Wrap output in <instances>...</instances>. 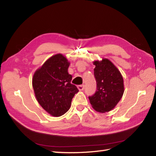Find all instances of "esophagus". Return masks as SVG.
Returning a JSON list of instances; mask_svg holds the SVG:
<instances>
[{"label": "esophagus", "mask_w": 156, "mask_h": 156, "mask_svg": "<svg viewBox=\"0 0 156 156\" xmlns=\"http://www.w3.org/2000/svg\"><path fill=\"white\" fill-rule=\"evenodd\" d=\"M77 87H78L79 91H83L84 88V84H82V85H78Z\"/></svg>", "instance_id": "esophagus-1"}]
</instances>
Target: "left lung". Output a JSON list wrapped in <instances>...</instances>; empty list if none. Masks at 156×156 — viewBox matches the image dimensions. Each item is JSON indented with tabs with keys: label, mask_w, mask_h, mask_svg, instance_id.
<instances>
[{
	"label": "left lung",
	"mask_w": 156,
	"mask_h": 156,
	"mask_svg": "<svg viewBox=\"0 0 156 156\" xmlns=\"http://www.w3.org/2000/svg\"><path fill=\"white\" fill-rule=\"evenodd\" d=\"M94 76L97 90L89 97L92 107L98 112L106 113L114 109L125 91L124 80L119 69L107 58L94 60Z\"/></svg>",
	"instance_id": "left-lung-1"
}]
</instances>
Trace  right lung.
Listing matches in <instances>:
<instances>
[{"label": "right lung", "mask_w": 156, "mask_h": 156, "mask_svg": "<svg viewBox=\"0 0 156 156\" xmlns=\"http://www.w3.org/2000/svg\"><path fill=\"white\" fill-rule=\"evenodd\" d=\"M70 62L64 55L57 54L37 69L32 77L36 98L44 110L59 117L70 109L72 100L78 89L71 84L72 76L68 73Z\"/></svg>", "instance_id": "add662e5"}]
</instances>
